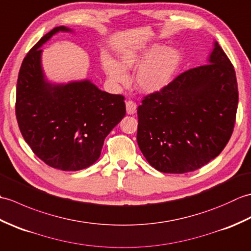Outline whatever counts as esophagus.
I'll use <instances>...</instances> for the list:
<instances>
[{
  "mask_svg": "<svg viewBox=\"0 0 251 251\" xmlns=\"http://www.w3.org/2000/svg\"><path fill=\"white\" fill-rule=\"evenodd\" d=\"M137 111V104L134 102V101H127L126 102V112L127 114L132 115L135 114Z\"/></svg>",
  "mask_w": 251,
  "mask_h": 251,
  "instance_id": "1",
  "label": "esophagus"
}]
</instances>
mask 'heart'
<instances>
[{
	"label": "heart",
	"mask_w": 251,
	"mask_h": 251,
	"mask_svg": "<svg viewBox=\"0 0 251 251\" xmlns=\"http://www.w3.org/2000/svg\"><path fill=\"white\" fill-rule=\"evenodd\" d=\"M181 55L174 47L152 44L140 50H127L120 55V61L104 56L102 68L112 83L126 84L128 70H135L136 86L142 93L153 94L162 90L172 81L180 65Z\"/></svg>",
	"instance_id": "heart-1"
}]
</instances>
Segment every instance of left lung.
Here are the masks:
<instances>
[{
    "mask_svg": "<svg viewBox=\"0 0 251 251\" xmlns=\"http://www.w3.org/2000/svg\"><path fill=\"white\" fill-rule=\"evenodd\" d=\"M237 103L234 67L215 42L207 65L181 73L142 100L137 110L138 146L158 172H194L230 140Z\"/></svg>",
    "mask_w": 251,
    "mask_h": 251,
    "instance_id": "obj_1",
    "label": "left lung"
}]
</instances>
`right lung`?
Instances as JSON below:
<instances>
[{
    "label": "right lung",
    "instance_id": "obj_1",
    "mask_svg": "<svg viewBox=\"0 0 251 251\" xmlns=\"http://www.w3.org/2000/svg\"><path fill=\"white\" fill-rule=\"evenodd\" d=\"M65 25L45 34L21 63L16 117L24 139L52 168L76 172L99 158L105 137L126 114L124 97L99 89L89 79L56 84L46 78L41 47Z\"/></svg>",
    "mask_w": 251,
    "mask_h": 251
}]
</instances>
